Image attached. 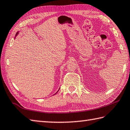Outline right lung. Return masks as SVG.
<instances>
[{
    "instance_id": "1",
    "label": "right lung",
    "mask_w": 130,
    "mask_h": 130,
    "mask_svg": "<svg viewBox=\"0 0 130 130\" xmlns=\"http://www.w3.org/2000/svg\"><path fill=\"white\" fill-rule=\"evenodd\" d=\"M18 34V32H17V34H16V35H17ZM58 91H57V92H58Z\"/></svg>"
}]
</instances>
